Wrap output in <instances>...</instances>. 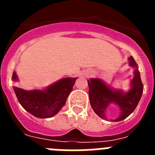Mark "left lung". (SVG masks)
Instances as JSON below:
<instances>
[{"label": "left lung", "mask_w": 155, "mask_h": 155, "mask_svg": "<svg viewBox=\"0 0 155 155\" xmlns=\"http://www.w3.org/2000/svg\"><path fill=\"white\" fill-rule=\"evenodd\" d=\"M129 66L134 69V78L130 84V89L124 92L116 89L99 78L87 80L89 87L90 104L94 112L99 117L107 120L106 109L110 104H115L120 108V116L112 121L118 122L124 120L134 111L143 94V86L140 79L138 65L132 56L128 58Z\"/></svg>", "instance_id": "8db88e82"}]
</instances>
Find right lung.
<instances>
[{
	"instance_id": "1",
	"label": "right lung",
	"mask_w": 155,
	"mask_h": 155,
	"mask_svg": "<svg viewBox=\"0 0 155 155\" xmlns=\"http://www.w3.org/2000/svg\"><path fill=\"white\" fill-rule=\"evenodd\" d=\"M77 78H62L42 90L27 91L17 86H14L13 88L19 103L27 112L37 118H51L64 107ZM12 80L18 81L15 71Z\"/></svg>"
}]
</instances>
